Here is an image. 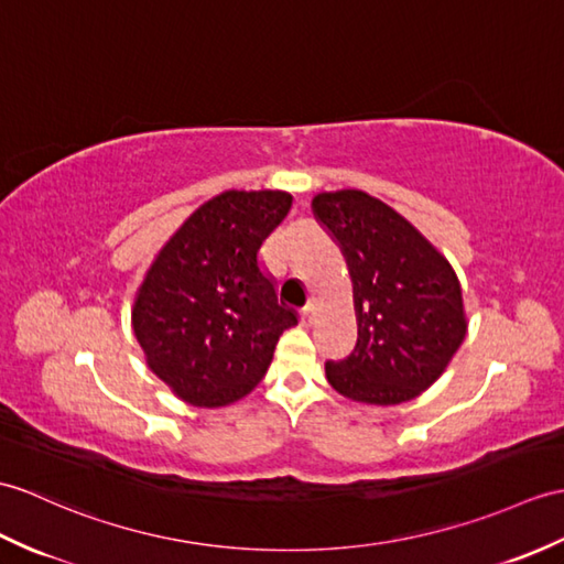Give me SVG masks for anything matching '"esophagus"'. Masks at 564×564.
Instances as JSON below:
<instances>
[{
    "mask_svg": "<svg viewBox=\"0 0 564 564\" xmlns=\"http://www.w3.org/2000/svg\"><path fill=\"white\" fill-rule=\"evenodd\" d=\"M314 319V303H307L303 310H300V324L310 326Z\"/></svg>",
    "mask_w": 564,
    "mask_h": 564,
    "instance_id": "1",
    "label": "esophagus"
}]
</instances>
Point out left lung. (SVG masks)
<instances>
[{
	"label": "left lung",
	"mask_w": 564,
	"mask_h": 564,
	"mask_svg": "<svg viewBox=\"0 0 564 564\" xmlns=\"http://www.w3.org/2000/svg\"><path fill=\"white\" fill-rule=\"evenodd\" d=\"M312 214L341 247L358 344L324 365L338 394L370 405L421 397L447 370L468 322L452 264L413 223L360 189L322 192Z\"/></svg>",
	"instance_id": "obj_1"
}]
</instances>
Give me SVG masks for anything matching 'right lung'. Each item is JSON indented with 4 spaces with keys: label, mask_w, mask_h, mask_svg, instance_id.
Wrapping results in <instances>:
<instances>
[{
    "label": "right lung",
    "mask_w": 564,
    "mask_h": 564,
    "mask_svg": "<svg viewBox=\"0 0 564 564\" xmlns=\"http://www.w3.org/2000/svg\"><path fill=\"white\" fill-rule=\"evenodd\" d=\"M291 206L279 189L220 192L182 223L143 276L134 336L151 372L185 403L218 409L250 394L279 336L297 324L259 267L261 242Z\"/></svg>",
    "instance_id": "add662e5"
}]
</instances>
